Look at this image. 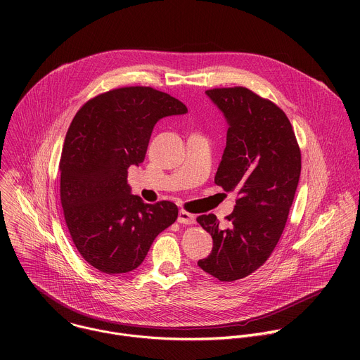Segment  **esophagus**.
I'll return each mask as SVG.
<instances>
[{
    "label": "esophagus",
    "instance_id": "1",
    "mask_svg": "<svg viewBox=\"0 0 360 360\" xmlns=\"http://www.w3.org/2000/svg\"><path fill=\"white\" fill-rule=\"evenodd\" d=\"M178 222L184 224V225H193L195 224V215L181 210L179 214H178Z\"/></svg>",
    "mask_w": 360,
    "mask_h": 360
}]
</instances>
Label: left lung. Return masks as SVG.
Returning a JSON list of instances; mask_svg holds the SVG:
<instances>
[{
	"label": "left lung",
	"mask_w": 360,
	"mask_h": 360,
	"mask_svg": "<svg viewBox=\"0 0 360 360\" xmlns=\"http://www.w3.org/2000/svg\"><path fill=\"white\" fill-rule=\"evenodd\" d=\"M205 94L228 124L215 184L236 191L238 199L228 226L214 214L196 218L214 240L211 255L198 265L232 282L262 266L275 249L299 182L300 150L288 117L274 102L243 86Z\"/></svg>",
	"instance_id": "1"
}]
</instances>
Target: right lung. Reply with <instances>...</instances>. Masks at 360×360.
<instances>
[{
    "label": "right lung",
    "instance_id": "right-lung-1",
    "mask_svg": "<svg viewBox=\"0 0 360 360\" xmlns=\"http://www.w3.org/2000/svg\"><path fill=\"white\" fill-rule=\"evenodd\" d=\"M186 112L165 92L127 86L92 98L72 120L60 162L61 203L78 252L95 269H136L153 239L176 221L175 203H145L127 178L131 165L143 162L155 124Z\"/></svg>",
    "mask_w": 360,
    "mask_h": 360
}]
</instances>
